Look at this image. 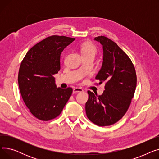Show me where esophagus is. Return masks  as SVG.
Returning a JSON list of instances; mask_svg holds the SVG:
<instances>
[{
  "mask_svg": "<svg viewBox=\"0 0 159 159\" xmlns=\"http://www.w3.org/2000/svg\"><path fill=\"white\" fill-rule=\"evenodd\" d=\"M82 91H83V89L82 88H75L73 90V93H78V92H82Z\"/></svg>",
  "mask_w": 159,
  "mask_h": 159,
  "instance_id": "1",
  "label": "esophagus"
}]
</instances>
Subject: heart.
<instances>
[{
  "mask_svg": "<svg viewBox=\"0 0 159 159\" xmlns=\"http://www.w3.org/2000/svg\"><path fill=\"white\" fill-rule=\"evenodd\" d=\"M81 52L84 55H92L95 57L97 53V49L96 46L91 43H84L80 46Z\"/></svg>",
  "mask_w": 159,
  "mask_h": 159,
  "instance_id": "b5f03b06",
  "label": "heart"
}]
</instances>
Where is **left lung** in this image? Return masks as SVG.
<instances>
[{
  "mask_svg": "<svg viewBox=\"0 0 159 159\" xmlns=\"http://www.w3.org/2000/svg\"><path fill=\"white\" fill-rule=\"evenodd\" d=\"M95 40L102 45V66L95 79L105 83L101 95L88 91L86 103L88 118L99 126H110L127 112L137 86L135 69L129 57L115 42L105 36Z\"/></svg>",
  "mask_w": 159,
  "mask_h": 159,
  "instance_id": "1",
  "label": "left lung"
}]
</instances>
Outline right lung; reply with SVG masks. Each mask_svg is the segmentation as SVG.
I'll list each match as a JSON object with an SVG mask.
<instances>
[{
	"mask_svg": "<svg viewBox=\"0 0 159 159\" xmlns=\"http://www.w3.org/2000/svg\"><path fill=\"white\" fill-rule=\"evenodd\" d=\"M75 38L49 36L33 46L24 57L18 75L23 101L40 120L48 121L61 114L73 89L57 88L53 75L61 70V54Z\"/></svg>",
	"mask_w": 159,
	"mask_h": 159,
	"instance_id": "obj_1",
	"label": "right lung"
}]
</instances>
